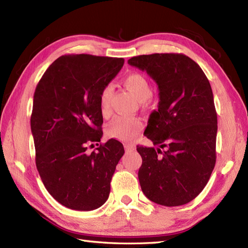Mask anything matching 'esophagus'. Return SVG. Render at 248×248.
<instances>
[{
    "label": "esophagus",
    "instance_id": "1",
    "mask_svg": "<svg viewBox=\"0 0 248 248\" xmlns=\"http://www.w3.org/2000/svg\"><path fill=\"white\" fill-rule=\"evenodd\" d=\"M124 149L125 151H134L135 146L132 145V143H124Z\"/></svg>",
    "mask_w": 248,
    "mask_h": 248
}]
</instances>
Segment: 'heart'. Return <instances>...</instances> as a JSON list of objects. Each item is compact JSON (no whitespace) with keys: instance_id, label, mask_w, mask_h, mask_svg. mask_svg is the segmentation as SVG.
I'll return each mask as SVG.
<instances>
[{"instance_id":"b5f03b06","label":"heart","mask_w":248,"mask_h":248,"mask_svg":"<svg viewBox=\"0 0 248 248\" xmlns=\"http://www.w3.org/2000/svg\"><path fill=\"white\" fill-rule=\"evenodd\" d=\"M124 84L132 94L140 102H145L151 97V86L143 75L140 73H132L124 78ZM113 93L112 85L103 88L99 97L100 111L103 115L110 112V101ZM142 129L140 118L133 116H118L108 124L107 133L110 137L119 140L128 141L140 133Z\"/></svg>"}]
</instances>
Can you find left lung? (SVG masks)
Masks as SVG:
<instances>
[{
    "label": "left lung",
    "mask_w": 248,
    "mask_h": 248,
    "mask_svg": "<svg viewBox=\"0 0 248 248\" xmlns=\"http://www.w3.org/2000/svg\"><path fill=\"white\" fill-rule=\"evenodd\" d=\"M128 63L147 72L159 96L143 133L156 147L137 146L142 192L158 205H185L202 192L216 165L217 118L210 83L183 54L142 55Z\"/></svg>",
    "instance_id": "1"
}]
</instances>
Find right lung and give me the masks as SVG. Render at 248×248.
<instances>
[{"mask_svg": "<svg viewBox=\"0 0 248 248\" xmlns=\"http://www.w3.org/2000/svg\"><path fill=\"white\" fill-rule=\"evenodd\" d=\"M124 63L112 57L61 56L34 91L31 129L37 169L51 197L70 209H97L110 194L123 143L111 138L92 153L88 145L101 140L100 93Z\"/></svg>", "mask_w": 248, "mask_h": 248, "instance_id": "add662e5", "label": "right lung"}]
</instances>
